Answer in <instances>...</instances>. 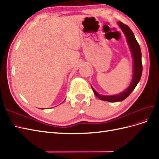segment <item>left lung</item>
Here are the masks:
<instances>
[{
    "instance_id": "8db88e82",
    "label": "left lung",
    "mask_w": 159,
    "mask_h": 159,
    "mask_svg": "<svg viewBox=\"0 0 159 159\" xmlns=\"http://www.w3.org/2000/svg\"><path fill=\"white\" fill-rule=\"evenodd\" d=\"M118 25L121 29L122 31L126 36L128 43L130 48V50L132 52V54L133 56L134 60V75L133 79L129 87L126 89L125 91L122 92L121 93L117 95H111V96H105L101 95L98 93H97L95 90L92 87V89L94 94L98 97L99 99L109 102H117V101H121L131 94V93L135 89L138 83L141 79L142 73V53L139 43H138L137 40L134 35L132 31L130 30V28L125 24L122 22H119Z\"/></svg>"
}]
</instances>
